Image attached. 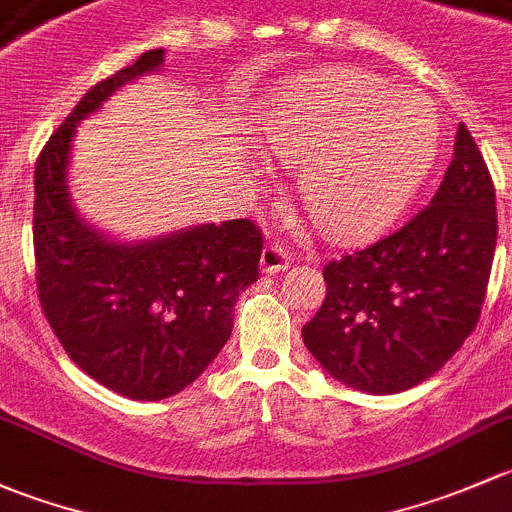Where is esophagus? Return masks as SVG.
Listing matches in <instances>:
<instances>
[{"label":"esophagus","mask_w":512,"mask_h":512,"mask_svg":"<svg viewBox=\"0 0 512 512\" xmlns=\"http://www.w3.org/2000/svg\"><path fill=\"white\" fill-rule=\"evenodd\" d=\"M291 261H293V256L288 254L283 246L268 244L261 254V271L263 273H281V271H286L288 263Z\"/></svg>","instance_id":"1"}]
</instances>
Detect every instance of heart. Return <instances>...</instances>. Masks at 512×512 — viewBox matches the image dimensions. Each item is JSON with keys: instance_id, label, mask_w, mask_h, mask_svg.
<instances>
[{"instance_id": "1", "label": "heart", "mask_w": 512, "mask_h": 512, "mask_svg": "<svg viewBox=\"0 0 512 512\" xmlns=\"http://www.w3.org/2000/svg\"><path fill=\"white\" fill-rule=\"evenodd\" d=\"M261 140L300 167L310 221L335 241L365 239L394 219L424 177L439 113L424 93L362 68L288 78L261 105Z\"/></svg>"}]
</instances>
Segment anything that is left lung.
<instances>
[{
    "label": "left lung",
    "instance_id": "1",
    "mask_svg": "<svg viewBox=\"0 0 512 512\" xmlns=\"http://www.w3.org/2000/svg\"><path fill=\"white\" fill-rule=\"evenodd\" d=\"M498 217L476 140L458 125L453 160L402 229L325 266V300L303 342L337 382L397 394L436 374L481 318Z\"/></svg>",
    "mask_w": 512,
    "mask_h": 512
}]
</instances>
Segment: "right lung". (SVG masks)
Segmentation results:
<instances>
[{
    "mask_svg": "<svg viewBox=\"0 0 512 512\" xmlns=\"http://www.w3.org/2000/svg\"><path fill=\"white\" fill-rule=\"evenodd\" d=\"M162 61V49L145 51L96 83L34 170L36 288L46 320L88 377L140 402L172 397L207 370L229 340L236 298L258 278L263 251L249 219L120 244L73 207L68 157L76 125Z\"/></svg>",
    "mask_w": 512,
    "mask_h": 512,
    "instance_id": "obj_1",
    "label": "right lung"
}]
</instances>
